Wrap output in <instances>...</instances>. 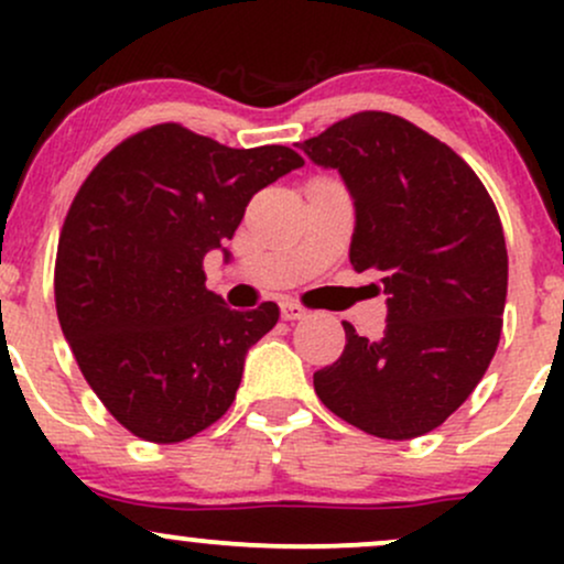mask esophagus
Wrapping results in <instances>:
<instances>
[{"mask_svg":"<svg viewBox=\"0 0 564 564\" xmlns=\"http://www.w3.org/2000/svg\"><path fill=\"white\" fill-rule=\"evenodd\" d=\"M281 318L283 321H302V318H307V310L300 307V304H294V302H281Z\"/></svg>","mask_w":564,"mask_h":564,"instance_id":"1","label":"esophagus"}]
</instances>
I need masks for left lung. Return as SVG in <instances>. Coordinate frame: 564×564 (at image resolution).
Wrapping results in <instances>:
<instances>
[{
	"mask_svg": "<svg viewBox=\"0 0 564 564\" xmlns=\"http://www.w3.org/2000/svg\"><path fill=\"white\" fill-rule=\"evenodd\" d=\"M302 151L345 180L349 262L379 273L387 294L381 339L345 323V352L315 371V392L368 435H426L469 398L501 339L509 260L494 200L467 161L392 113L349 116Z\"/></svg>",
	"mask_w": 564,
	"mask_h": 564,
	"instance_id": "8db88e82",
	"label": "left lung"
}]
</instances>
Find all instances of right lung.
Masks as SVG:
<instances>
[{"instance_id":"add662e5","label":"right lung","mask_w":564,"mask_h":564,"mask_svg":"<svg viewBox=\"0 0 564 564\" xmlns=\"http://www.w3.org/2000/svg\"><path fill=\"white\" fill-rule=\"evenodd\" d=\"M304 164L286 145L228 148L180 124L116 145L63 223L55 304L84 379L132 435L180 443L228 411L275 302L230 310L204 257L241 225L251 196Z\"/></svg>"}]
</instances>
